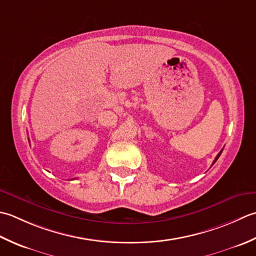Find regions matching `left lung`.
<instances>
[{
    "instance_id": "8db88e82",
    "label": "left lung",
    "mask_w": 256,
    "mask_h": 256,
    "mask_svg": "<svg viewBox=\"0 0 256 256\" xmlns=\"http://www.w3.org/2000/svg\"><path fill=\"white\" fill-rule=\"evenodd\" d=\"M222 154V150H221V151H220V152H218V156H216V159H214V161H213V164H214V162H216V160H218V157H220V154Z\"/></svg>"
}]
</instances>
